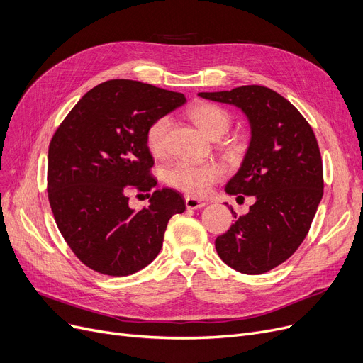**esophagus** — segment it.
I'll return each mask as SVG.
<instances>
[{"label": "esophagus", "mask_w": 363, "mask_h": 363, "mask_svg": "<svg viewBox=\"0 0 363 363\" xmlns=\"http://www.w3.org/2000/svg\"><path fill=\"white\" fill-rule=\"evenodd\" d=\"M186 206L189 210H198V208H203V206L206 205V202L201 201V199H196V198H192V196H186Z\"/></svg>", "instance_id": "34e87169"}]
</instances>
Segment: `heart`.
I'll use <instances>...</instances> for the list:
<instances>
[{
    "label": "heart",
    "mask_w": 363,
    "mask_h": 363,
    "mask_svg": "<svg viewBox=\"0 0 363 363\" xmlns=\"http://www.w3.org/2000/svg\"><path fill=\"white\" fill-rule=\"evenodd\" d=\"M189 118L205 133L210 139H220L228 133L232 124V118L228 111L213 105V103L201 101L187 111ZM171 121L168 116H160L147 127L145 142L153 157H164L168 152V131ZM235 143L230 140L229 146ZM224 177V169L216 162L198 164L192 161H177L169 165L165 171L167 182L176 189L192 195L205 196L211 192L216 183Z\"/></svg>",
    "instance_id": "heart-1"
}]
</instances>
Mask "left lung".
<instances>
[{
	"label": "left lung",
	"mask_w": 363,
	"mask_h": 363,
	"mask_svg": "<svg viewBox=\"0 0 363 363\" xmlns=\"http://www.w3.org/2000/svg\"><path fill=\"white\" fill-rule=\"evenodd\" d=\"M202 99L233 105L251 127V140L226 194L254 196L250 211L217 236L216 250L232 269L260 274L297 251L323 195V171L312 127L294 105L262 85L199 93Z\"/></svg>",
	"instance_id": "left-lung-1"
}]
</instances>
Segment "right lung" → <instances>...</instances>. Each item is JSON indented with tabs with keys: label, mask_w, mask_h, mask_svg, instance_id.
<instances>
[{
	"label": "right lung",
	"mask_w": 363,
	"mask_h": 363,
	"mask_svg": "<svg viewBox=\"0 0 363 363\" xmlns=\"http://www.w3.org/2000/svg\"><path fill=\"white\" fill-rule=\"evenodd\" d=\"M186 101L182 93L111 79L85 93L48 147L47 191L57 228L79 260L109 276H128L155 260L169 218L186 210L172 189L153 191L147 127ZM131 186L150 206H128Z\"/></svg>",
	"instance_id": "1"
}]
</instances>
